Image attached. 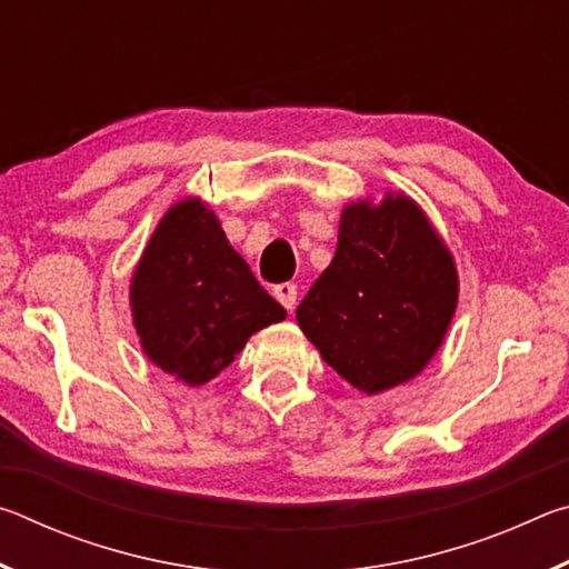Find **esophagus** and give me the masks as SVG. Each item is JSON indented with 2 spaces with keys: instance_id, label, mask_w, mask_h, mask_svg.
<instances>
[{
  "instance_id": "34e87169",
  "label": "esophagus",
  "mask_w": 569,
  "mask_h": 569,
  "mask_svg": "<svg viewBox=\"0 0 569 569\" xmlns=\"http://www.w3.org/2000/svg\"><path fill=\"white\" fill-rule=\"evenodd\" d=\"M273 296H276V301L286 308V311H293L298 288H296V283H278L273 288Z\"/></svg>"
}]
</instances>
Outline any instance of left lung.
Returning <instances> with one entry per match:
<instances>
[{"mask_svg":"<svg viewBox=\"0 0 569 569\" xmlns=\"http://www.w3.org/2000/svg\"><path fill=\"white\" fill-rule=\"evenodd\" d=\"M457 308V271L421 210L403 196L343 210L331 266L296 319L351 387L379 393L429 363Z\"/></svg>","mask_w":569,"mask_h":569,"instance_id":"8db88e82","label":"left lung"}]
</instances>
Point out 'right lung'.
<instances>
[{
	"instance_id": "add662e5",
	"label": "right lung",
	"mask_w": 569,
	"mask_h": 569,
	"mask_svg": "<svg viewBox=\"0 0 569 569\" xmlns=\"http://www.w3.org/2000/svg\"><path fill=\"white\" fill-rule=\"evenodd\" d=\"M130 303L142 349L190 387L218 377L250 333L286 319L200 200H182L160 220Z\"/></svg>"
}]
</instances>
